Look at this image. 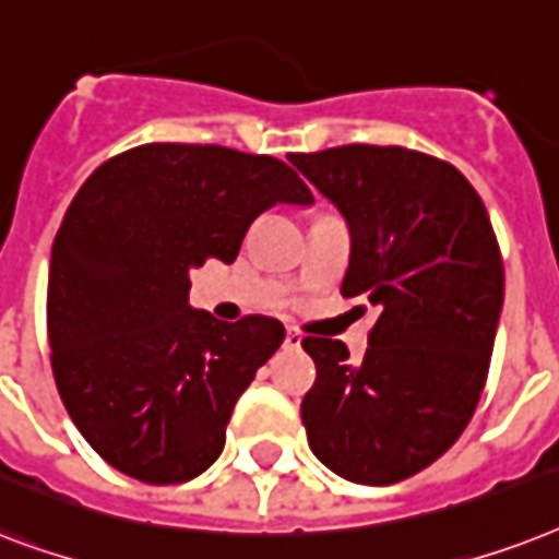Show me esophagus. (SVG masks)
Wrapping results in <instances>:
<instances>
[{
	"instance_id": "1",
	"label": "esophagus",
	"mask_w": 559,
	"mask_h": 559,
	"mask_svg": "<svg viewBox=\"0 0 559 559\" xmlns=\"http://www.w3.org/2000/svg\"><path fill=\"white\" fill-rule=\"evenodd\" d=\"M285 346H288V349H300V346H302V334L294 332V329H288V332H285Z\"/></svg>"
}]
</instances>
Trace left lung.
Masks as SVG:
<instances>
[{"label":"left lung","mask_w":559,"mask_h":559,"mask_svg":"<svg viewBox=\"0 0 559 559\" xmlns=\"http://www.w3.org/2000/svg\"><path fill=\"white\" fill-rule=\"evenodd\" d=\"M288 160L349 225L343 297L378 308L360 364L341 341H302L317 366L300 406L308 448L343 479L395 485L476 413L506 294L497 234L471 181L432 155L349 144Z\"/></svg>","instance_id":"obj_1"}]
</instances>
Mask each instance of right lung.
Returning a JSON list of instances; mask_svg holds the SVG:
<instances>
[{
	"instance_id": "obj_1",
	"label": "right lung",
	"mask_w": 559,
	"mask_h": 559,
	"mask_svg": "<svg viewBox=\"0 0 559 559\" xmlns=\"http://www.w3.org/2000/svg\"><path fill=\"white\" fill-rule=\"evenodd\" d=\"M311 202L280 158L213 144L135 146L86 178L53 239L46 311L60 399L103 462L146 485L216 462L285 329L190 308V271L230 265L267 207Z\"/></svg>"
}]
</instances>
